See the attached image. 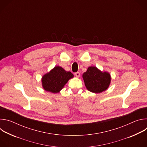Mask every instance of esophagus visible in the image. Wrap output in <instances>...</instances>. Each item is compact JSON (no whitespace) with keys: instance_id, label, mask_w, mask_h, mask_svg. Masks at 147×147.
<instances>
[{"instance_id":"34e87169","label":"esophagus","mask_w":147,"mask_h":147,"mask_svg":"<svg viewBox=\"0 0 147 147\" xmlns=\"http://www.w3.org/2000/svg\"><path fill=\"white\" fill-rule=\"evenodd\" d=\"M74 74L77 77H80V73L79 72H76V73H75Z\"/></svg>"}]
</instances>
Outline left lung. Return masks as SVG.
I'll list each match as a JSON object with an SVG mask.
<instances>
[{"label":"left lung","instance_id":"left-lung-1","mask_svg":"<svg viewBox=\"0 0 147 147\" xmlns=\"http://www.w3.org/2000/svg\"><path fill=\"white\" fill-rule=\"evenodd\" d=\"M82 78L87 89L98 94L106 91L111 84V76L107 71H102L95 66L89 67L84 73Z\"/></svg>","mask_w":147,"mask_h":147}]
</instances>
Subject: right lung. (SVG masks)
<instances>
[{"mask_svg":"<svg viewBox=\"0 0 147 147\" xmlns=\"http://www.w3.org/2000/svg\"><path fill=\"white\" fill-rule=\"evenodd\" d=\"M73 77L74 75L70 71H66L61 67L57 66L42 77V86L45 91L56 94Z\"/></svg>","mask_w":147,"mask_h":147,"instance_id":"right-lung-1","label":"right lung"}]
</instances>
